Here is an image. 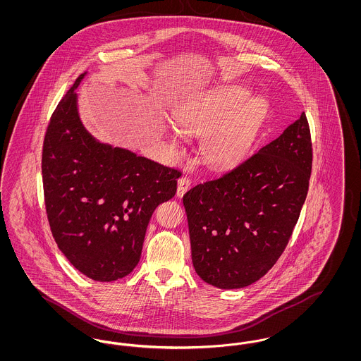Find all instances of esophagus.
Instances as JSON below:
<instances>
[{
  "mask_svg": "<svg viewBox=\"0 0 361 361\" xmlns=\"http://www.w3.org/2000/svg\"><path fill=\"white\" fill-rule=\"evenodd\" d=\"M190 187V180H189L187 176H183L178 178L177 181V196L178 197H183L185 195V192L188 190Z\"/></svg>",
  "mask_w": 361,
  "mask_h": 361,
  "instance_id": "obj_1",
  "label": "esophagus"
}]
</instances>
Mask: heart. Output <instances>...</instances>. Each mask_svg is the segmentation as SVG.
I'll return each instance as SVG.
<instances>
[{"label": "heart", "mask_w": 361, "mask_h": 361, "mask_svg": "<svg viewBox=\"0 0 361 361\" xmlns=\"http://www.w3.org/2000/svg\"><path fill=\"white\" fill-rule=\"evenodd\" d=\"M268 112L265 96L252 94L246 86L224 85L180 104L174 121L183 133L204 135L199 153L208 166L227 169L253 152Z\"/></svg>", "instance_id": "1"}]
</instances>
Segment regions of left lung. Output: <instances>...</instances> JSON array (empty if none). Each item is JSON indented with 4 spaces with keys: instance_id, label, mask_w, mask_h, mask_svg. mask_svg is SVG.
<instances>
[{
    "instance_id": "1",
    "label": "left lung",
    "mask_w": 361,
    "mask_h": 361,
    "mask_svg": "<svg viewBox=\"0 0 361 361\" xmlns=\"http://www.w3.org/2000/svg\"><path fill=\"white\" fill-rule=\"evenodd\" d=\"M311 137L305 112L275 140L183 197L196 274L221 290L259 280L281 256L307 196Z\"/></svg>"
}]
</instances>
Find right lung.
Wrapping results in <instances>:
<instances>
[{
  "instance_id": "add662e5",
  "label": "right lung",
  "mask_w": 361,
  "mask_h": 361,
  "mask_svg": "<svg viewBox=\"0 0 361 361\" xmlns=\"http://www.w3.org/2000/svg\"><path fill=\"white\" fill-rule=\"evenodd\" d=\"M81 74L58 104L42 157L52 235L70 264L96 281L131 274L150 218L181 173L93 137L78 111Z\"/></svg>"
}]
</instances>
